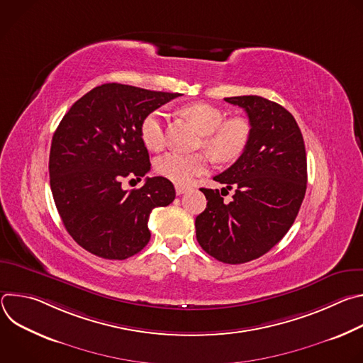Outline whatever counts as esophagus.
Here are the masks:
<instances>
[{
	"mask_svg": "<svg viewBox=\"0 0 363 363\" xmlns=\"http://www.w3.org/2000/svg\"><path fill=\"white\" fill-rule=\"evenodd\" d=\"M188 189H189V188H188V186H184V185H177V186H175V191H177V194H178V195L185 194Z\"/></svg>",
	"mask_w": 363,
	"mask_h": 363,
	"instance_id": "1",
	"label": "esophagus"
}]
</instances>
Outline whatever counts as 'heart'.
I'll use <instances>...</instances> for the list:
<instances>
[{
    "instance_id": "heart-1",
    "label": "heart",
    "mask_w": 363,
    "mask_h": 363,
    "mask_svg": "<svg viewBox=\"0 0 363 363\" xmlns=\"http://www.w3.org/2000/svg\"><path fill=\"white\" fill-rule=\"evenodd\" d=\"M182 115L202 135L201 145L216 161L231 162L244 152L250 139V125L242 118L224 121V113L208 103H194L182 109ZM140 138L150 150H161L165 146L164 116L161 112H150L140 123ZM208 168V160L202 153L184 155L168 152L157 160V172L178 184L188 185L195 177Z\"/></svg>"
}]
</instances>
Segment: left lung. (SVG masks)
Instances as JSON below:
<instances>
[{
	"instance_id": "1",
	"label": "left lung",
	"mask_w": 363,
	"mask_h": 363,
	"mask_svg": "<svg viewBox=\"0 0 363 363\" xmlns=\"http://www.w3.org/2000/svg\"><path fill=\"white\" fill-rule=\"evenodd\" d=\"M245 111L250 139L241 157L214 181L234 189L201 188L206 208L195 218L199 245L227 264H241L270 251L293 225L306 194L304 140L293 115L262 96L225 97Z\"/></svg>"
}]
</instances>
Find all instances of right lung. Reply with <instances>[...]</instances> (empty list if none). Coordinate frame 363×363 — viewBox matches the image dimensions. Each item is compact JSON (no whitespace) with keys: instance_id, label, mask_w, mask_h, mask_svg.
Here are the masks:
<instances>
[{"instance_id":"1","label":"right lung","mask_w":363,"mask_h":363,"mask_svg":"<svg viewBox=\"0 0 363 363\" xmlns=\"http://www.w3.org/2000/svg\"><path fill=\"white\" fill-rule=\"evenodd\" d=\"M179 93L106 83L80 97L63 116L50 149V186L67 233L89 252L125 260L150 240L147 220L175 199L172 182L146 178L150 169L140 123Z\"/></svg>"}]
</instances>
